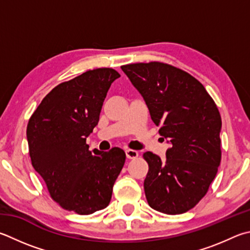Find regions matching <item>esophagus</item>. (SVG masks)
I'll return each mask as SVG.
<instances>
[{"instance_id": "34e87169", "label": "esophagus", "mask_w": 250, "mask_h": 250, "mask_svg": "<svg viewBox=\"0 0 250 250\" xmlns=\"http://www.w3.org/2000/svg\"><path fill=\"white\" fill-rule=\"evenodd\" d=\"M125 155L129 160H134V158L139 156V152L134 151V149H125Z\"/></svg>"}]
</instances>
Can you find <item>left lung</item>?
I'll return each instance as SVG.
<instances>
[{
    "label": "left lung",
    "instance_id": "8db88e82",
    "mask_svg": "<svg viewBox=\"0 0 250 250\" xmlns=\"http://www.w3.org/2000/svg\"><path fill=\"white\" fill-rule=\"evenodd\" d=\"M143 97L154 125L167 140L166 160L143 154L149 207L166 214L192 208L207 193L221 163L219 109L203 85L187 72L160 62L122 65Z\"/></svg>",
    "mask_w": 250,
    "mask_h": 250
}]
</instances>
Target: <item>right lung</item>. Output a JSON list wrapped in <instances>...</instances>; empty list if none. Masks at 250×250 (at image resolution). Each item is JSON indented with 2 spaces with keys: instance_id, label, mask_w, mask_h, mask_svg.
I'll use <instances>...</instances> for the list:
<instances>
[{
  "instance_id": "right-lung-1",
  "label": "right lung",
  "mask_w": 250,
  "mask_h": 250,
  "mask_svg": "<svg viewBox=\"0 0 250 250\" xmlns=\"http://www.w3.org/2000/svg\"><path fill=\"white\" fill-rule=\"evenodd\" d=\"M113 69L87 71L54 87L30 117L27 142L35 170L54 201L67 211L92 214L110 202L125 162L119 147L89 151L86 138L98 125Z\"/></svg>"
}]
</instances>
